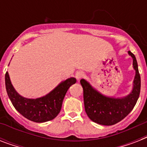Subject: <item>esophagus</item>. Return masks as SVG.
I'll list each match as a JSON object with an SVG mask.
<instances>
[{"mask_svg":"<svg viewBox=\"0 0 147 147\" xmlns=\"http://www.w3.org/2000/svg\"><path fill=\"white\" fill-rule=\"evenodd\" d=\"M83 76H84V73H83L82 71H77L76 73V78L78 79V80H79V79H81V78H82Z\"/></svg>","mask_w":147,"mask_h":147,"instance_id":"esophagus-1","label":"esophagus"}]
</instances>
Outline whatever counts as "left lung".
Instances as JSON below:
<instances>
[{"label": "left lung", "instance_id": "1", "mask_svg": "<svg viewBox=\"0 0 147 147\" xmlns=\"http://www.w3.org/2000/svg\"><path fill=\"white\" fill-rule=\"evenodd\" d=\"M133 66L136 71L132 92L123 98L107 97L94 89L85 79L80 83L83 88L84 104L86 114L92 121L101 125H114L122 121L134 107L140 92V76L135 55L130 51Z\"/></svg>", "mask_w": 147, "mask_h": 147}]
</instances>
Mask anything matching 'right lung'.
<instances>
[{"label":"right lung","instance_id":"add662e5","mask_svg":"<svg viewBox=\"0 0 147 147\" xmlns=\"http://www.w3.org/2000/svg\"><path fill=\"white\" fill-rule=\"evenodd\" d=\"M76 82V78H69L62 82L47 95L30 99L20 95L11 84L7 71L5 74L6 90L15 109L24 117L36 123L47 122L57 116L67 91Z\"/></svg>","mask_w":147,"mask_h":147}]
</instances>
